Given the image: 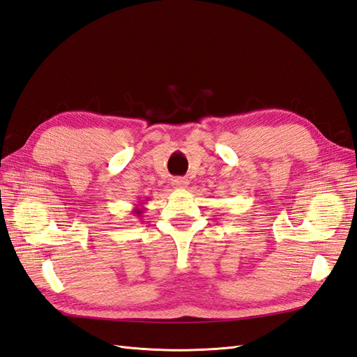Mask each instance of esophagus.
Segmentation results:
<instances>
[{"label":"esophagus","mask_w":357,"mask_h":357,"mask_svg":"<svg viewBox=\"0 0 357 357\" xmlns=\"http://www.w3.org/2000/svg\"><path fill=\"white\" fill-rule=\"evenodd\" d=\"M172 186L177 188V189H186V188L189 186V181H188V178H181V177H178V178H174V180H172Z\"/></svg>","instance_id":"1"}]
</instances>
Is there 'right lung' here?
Instances as JSON below:
<instances>
[{
    "label": "right lung",
    "mask_w": 357,
    "mask_h": 357,
    "mask_svg": "<svg viewBox=\"0 0 357 357\" xmlns=\"http://www.w3.org/2000/svg\"><path fill=\"white\" fill-rule=\"evenodd\" d=\"M146 202H138L135 204V207L132 210V214L135 215V218H143V213L146 211V207H144Z\"/></svg>",
    "instance_id": "1"
}]
</instances>
